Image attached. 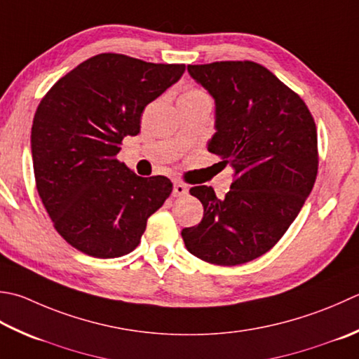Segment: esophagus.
Returning <instances> with one entry per match:
<instances>
[{
	"label": "esophagus",
	"instance_id": "obj_1",
	"mask_svg": "<svg viewBox=\"0 0 359 359\" xmlns=\"http://www.w3.org/2000/svg\"><path fill=\"white\" fill-rule=\"evenodd\" d=\"M188 193V188L185 184H180V182H174L172 188V196L174 198H180V196H185Z\"/></svg>",
	"mask_w": 359,
	"mask_h": 359
}]
</instances>
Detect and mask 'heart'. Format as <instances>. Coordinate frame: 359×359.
Segmentation results:
<instances>
[{
	"label": "heart",
	"mask_w": 359,
	"mask_h": 359,
	"mask_svg": "<svg viewBox=\"0 0 359 359\" xmlns=\"http://www.w3.org/2000/svg\"><path fill=\"white\" fill-rule=\"evenodd\" d=\"M180 100H189V101H196V100H208L205 91H202L199 88H191L188 90L187 93L180 96Z\"/></svg>",
	"instance_id": "obj_1"
}]
</instances>
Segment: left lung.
<instances>
[{"instance_id": "8db88e82", "label": "left lung", "mask_w": 359, "mask_h": 359, "mask_svg": "<svg viewBox=\"0 0 359 359\" xmlns=\"http://www.w3.org/2000/svg\"><path fill=\"white\" fill-rule=\"evenodd\" d=\"M215 100L208 151L233 168L226 198L207 185L189 193L202 221L182 230L189 254L236 266L271 250L304 207L318 175V132L306 104L255 62L188 65Z\"/></svg>"}]
</instances>
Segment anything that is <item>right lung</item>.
Instances as JSON below:
<instances>
[{
	"instance_id": "1",
	"label": "right lung",
	"mask_w": 359,
	"mask_h": 359,
	"mask_svg": "<svg viewBox=\"0 0 359 359\" xmlns=\"http://www.w3.org/2000/svg\"><path fill=\"white\" fill-rule=\"evenodd\" d=\"M185 72L123 54H97L54 83L31 130L37 191L55 230L90 257L116 258L140 244L146 221L172 191L165 175L140 177L121 161L149 102Z\"/></svg>"
}]
</instances>
